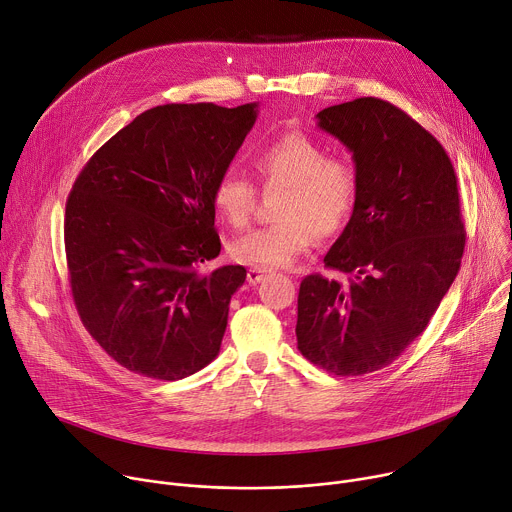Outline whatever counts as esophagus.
Returning <instances> with one entry per match:
<instances>
[{
	"mask_svg": "<svg viewBox=\"0 0 512 512\" xmlns=\"http://www.w3.org/2000/svg\"><path fill=\"white\" fill-rule=\"evenodd\" d=\"M265 273H267V269L265 267H251L249 271H247V282L251 284V286H257L263 277H265Z\"/></svg>",
	"mask_w": 512,
	"mask_h": 512,
	"instance_id": "34e87169",
	"label": "esophagus"
}]
</instances>
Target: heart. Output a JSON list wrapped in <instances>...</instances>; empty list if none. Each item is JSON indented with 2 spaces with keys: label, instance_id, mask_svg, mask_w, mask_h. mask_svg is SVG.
<instances>
[{
  "label": "heart",
  "instance_id": "1",
  "mask_svg": "<svg viewBox=\"0 0 512 512\" xmlns=\"http://www.w3.org/2000/svg\"><path fill=\"white\" fill-rule=\"evenodd\" d=\"M251 167L267 192L284 190L271 226L259 228L230 245V255L257 267H284L302 255L312 239H329L351 220L359 200V169L343 155L304 132H284L251 153ZM216 214L230 226H249L257 188L235 173H222L212 188Z\"/></svg>",
  "mask_w": 512,
  "mask_h": 512
}]
</instances>
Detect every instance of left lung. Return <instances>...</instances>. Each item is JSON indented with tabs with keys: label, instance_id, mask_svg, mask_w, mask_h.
<instances>
[{
	"label": "left lung",
	"instance_id": "left-lung-1",
	"mask_svg": "<svg viewBox=\"0 0 512 512\" xmlns=\"http://www.w3.org/2000/svg\"><path fill=\"white\" fill-rule=\"evenodd\" d=\"M353 153L359 200L324 255L329 273L298 294L300 353L335 376L390 365L421 335L453 284L466 247L457 177L437 138L380 98L316 114Z\"/></svg>",
	"mask_w": 512,
	"mask_h": 512
}]
</instances>
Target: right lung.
<instances>
[{"instance_id":"1","label":"right lung","mask_w":512,"mask_h":512,"mask_svg":"<svg viewBox=\"0 0 512 512\" xmlns=\"http://www.w3.org/2000/svg\"><path fill=\"white\" fill-rule=\"evenodd\" d=\"M257 104H167L136 116L77 175L65 206L69 284L83 327L122 367L175 382L220 351L243 265L218 257L214 181Z\"/></svg>"}]
</instances>
